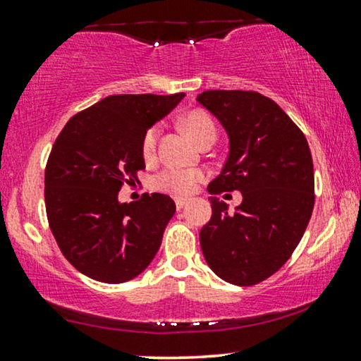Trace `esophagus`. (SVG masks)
<instances>
[{"label":"esophagus","instance_id":"obj_1","mask_svg":"<svg viewBox=\"0 0 361 361\" xmlns=\"http://www.w3.org/2000/svg\"><path fill=\"white\" fill-rule=\"evenodd\" d=\"M188 203H190L188 198H176V208H178V210H181V208H183L185 205H188Z\"/></svg>","mask_w":361,"mask_h":361}]
</instances>
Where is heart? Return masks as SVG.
<instances>
[{"mask_svg":"<svg viewBox=\"0 0 361 361\" xmlns=\"http://www.w3.org/2000/svg\"><path fill=\"white\" fill-rule=\"evenodd\" d=\"M183 128L188 133V136L198 142L200 137H203L208 133H215V124L210 119V116L203 112H192L183 119ZM156 142H158V128H153L147 131L142 141V153L146 158H151L156 151ZM203 180V173L198 169H186V168H166L154 178L156 188L169 192L173 195H188L195 192L197 185Z\"/></svg>","mask_w":361,"mask_h":361,"instance_id":"1","label":"heart"}]
</instances>
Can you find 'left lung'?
<instances>
[{"mask_svg":"<svg viewBox=\"0 0 361 361\" xmlns=\"http://www.w3.org/2000/svg\"><path fill=\"white\" fill-rule=\"evenodd\" d=\"M197 102L228 136V156L208 185L212 219L200 230L203 257L220 279L254 286L284 266L310 224L314 169L301 129L272 99L249 90H205ZM240 191L233 214L216 198Z\"/></svg>","mask_w":361,"mask_h":361,"instance_id":"1","label":"left lung"}]
</instances>
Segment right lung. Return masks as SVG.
Listing matches in <instances>:
<instances>
[{
    "label": "right lung",
    "instance_id": "obj_1",
    "mask_svg": "<svg viewBox=\"0 0 361 361\" xmlns=\"http://www.w3.org/2000/svg\"><path fill=\"white\" fill-rule=\"evenodd\" d=\"M183 92L104 97L65 124L45 169V207L56 244L90 279L121 284L141 274L161 245L176 205L168 195L121 203L145 169L142 141Z\"/></svg>",
    "mask_w": 361,
    "mask_h": 361
}]
</instances>
